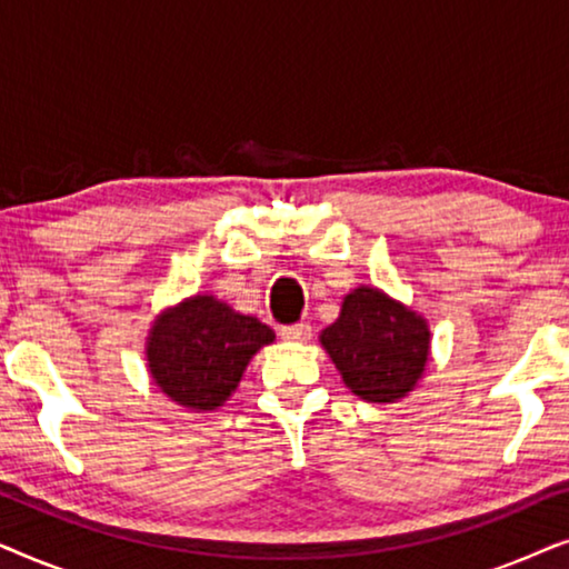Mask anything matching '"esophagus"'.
<instances>
[{"instance_id": "1", "label": "esophagus", "mask_w": 569, "mask_h": 569, "mask_svg": "<svg viewBox=\"0 0 569 569\" xmlns=\"http://www.w3.org/2000/svg\"><path fill=\"white\" fill-rule=\"evenodd\" d=\"M279 337L284 341H308L313 337V329H310V323H292V326H282V331H279Z\"/></svg>"}]
</instances>
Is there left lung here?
<instances>
[{"mask_svg":"<svg viewBox=\"0 0 569 569\" xmlns=\"http://www.w3.org/2000/svg\"><path fill=\"white\" fill-rule=\"evenodd\" d=\"M318 341L349 391L372 403H393L425 378L432 333L415 308L360 284L345 295L339 318Z\"/></svg>","mask_w":569,"mask_h":569,"instance_id":"obj_1","label":"left lung"}]
</instances>
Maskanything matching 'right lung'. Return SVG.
<instances>
[{
	"label": "right lung",
	"mask_w": 569,
	"mask_h": 569,
	"mask_svg": "<svg viewBox=\"0 0 569 569\" xmlns=\"http://www.w3.org/2000/svg\"><path fill=\"white\" fill-rule=\"evenodd\" d=\"M274 339L256 316L238 313L214 295H191L154 316L144 341L147 372L178 407L212 411L236 393L248 362Z\"/></svg>",
	"instance_id": "add662e5"
}]
</instances>
